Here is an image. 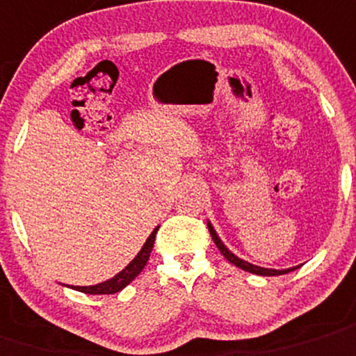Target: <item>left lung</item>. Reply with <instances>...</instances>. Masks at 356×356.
I'll return each instance as SVG.
<instances>
[{
	"instance_id": "obj_1",
	"label": "left lung",
	"mask_w": 356,
	"mask_h": 356,
	"mask_svg": "<svg viewBox=\"0 0 356 356\" xmlns=\"http://www.w3.org/2000/svg\"><path fill=\"white\" fill-rule=\"evenodd\" d=\"M209 231H210V236H212L213 243H216V245H217V248H219V250H220V254H222L224 257H226L227 261L231 262V264L238 266V268H241V270L248 271V273H254V275H262V277H277V275H285V273H291V271H294V270H296V268H291V270H282V271H278V270H268V268H259V266H254V264H250V262L243 261V259H238L236 255H234V254H231V252L227 250L226 247H224V245H222V241L219 240V236H217V234H216V231H213V227L210 226V224H209Z\"/></svg>"
}]
</instances>
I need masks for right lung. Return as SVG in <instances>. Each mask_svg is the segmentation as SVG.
Masks as SVG:
<instances>
[{"instance_id": "1", "label": "right lung", "mask_w": 356, "mask_h": 356, "mask_svg": "<svg viewBox=\"0 0 356 356\" xmlns=\"http://www.w3.org/2000/svg\"><path fill=\"white\" fill-rule=\"evenodd\" d=\"M156 231H158V227L149 234V238L146 240L144 247L140 248L139 254L136 255V259H134V261L127 266L125 270L120 271L116 277H113L111 280H106V282H102V284H97V285H90V287H74V285H72V289H74V291H79V292H85V294H116V292H120L122 289H125L127 285H129L130 282H132L134 278H136L137 275L144 270V266H146L147 259H149L151 250H153V243H154V238H156Z\"/></svg>"}]
</instances>
